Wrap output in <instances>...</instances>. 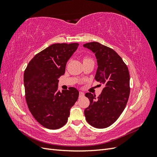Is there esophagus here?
Returning <instances> with one entry per match:
<instances>
[{
	"mask_svg": "<svg viewBox=\"0 0 157 157\" xmlns=\"http://www.w3.org/2000/svg\"><path fill=\"white\" fill-rule=\"evenodd\" d=\"M84 96V93L82 92H79V98L83 97Z\"/></svg>",
	"mask_w": 157,
	"mask_h": 157,
	"instance_id": "esophagus-1",
	"label": "esophagus"
}]
</instances>
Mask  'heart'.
Segmentation results:
<instances>
[{"label": "heart", "instance_id": "b5f03b06", "mask_svg": "<svg viewBox=\"0 0 157 157\" xmlns=\"http://www.w3.org/2000/svg\"><path fill=\"white\" fill-rule=\"evenodd\" d=\"M88 60H92L91 58H88V57H85V58H84V61H88Z\"/></svg>", "mask_w": 157, "mask_h": 157}]
</instances>
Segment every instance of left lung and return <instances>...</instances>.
Instances as JSON below:
<instances>
[{
    "mask_svg": "<svg viewBox=\"0 0 157 157\" xmlns=\"http://www.w3.org/2000/svg\"><path fill=\"white\" fill-rule=\"evenodd\" d=\"M84 47L96 56L98 69L95 79L103 84L101 94L96 98L88 92L90 105L84 115L89 124L105 128L113 124L126 107L130 96V74L121 56L113 49L98 42L84 44Z\"/></svg>",
    "mask_w": 157,
    "mask_h": 157,
    "instance_id": "left-lung-1",
    "label": "left lung"
}]
</instances>
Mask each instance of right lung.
Here are the masks:
<instances>
[{
  "mask_svg": "<svg viewBox=\"0 0 157 157\" xmlns=\"http://www.w3.org/2000/svg\"><path fill=\"white\" fill-rule=\"evenodd\" d=\"M78 43L52 44L36 54L24 71L25 99L32 115L44 127L56 130L67 122L70 109L79 92L70 87L60 92L58 78L63 75L66 64Z\"/></svg>",
  "mask_w": 157,
  "mask_h": 157,
  "instance_id": "1",
  "label": "right lung"
}]
</instances>
